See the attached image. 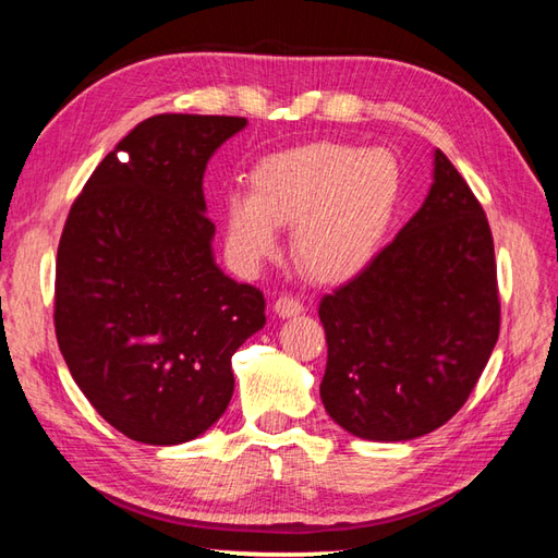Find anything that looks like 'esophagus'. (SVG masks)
Returning <instances> with one entry per match:
<instances>
[{
	"label": "esophagus",
	"mask_w": 558,
	"mask_h": 558,
	"mask_svg": "<svg viewBox=\"0 0 558 558\" xmlns=\"http://www.w3.org/2000/svg\"><path fill=\"white\" fill-rule=\"evenodd\" d=\"M272 310H276L280 316H294L302 312V302L298 298H292V294H280L276 304H272Z\"/></svg>",
	"instance_id": "34e87169"
}]
</instances>
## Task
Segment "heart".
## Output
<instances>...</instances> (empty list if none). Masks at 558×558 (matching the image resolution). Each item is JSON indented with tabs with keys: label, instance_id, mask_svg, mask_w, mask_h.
I'll return each mask as SVG.
<instances>
[{
	"label": "heart",
	"instance_id": "obj_1",
	"mask_svg": "<svg viewBox=\"0 0 558 558\" xmlns=\"http://www.w3.org/2000/svg\"><path fill=\"white\" fill-rule=\"evenodd\" d=\"M254 191L225 201V246L236 270L256 272L278 251L280 225L310 276L338 282L369 266L399 213L403 177L387 149L310 142L254 169Z\"/></svg>",
	"mask_w": 558,
	"mask_h": 558
}]
</instances>
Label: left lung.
Here are the masks:
<instances>
[{
	"label": "left lung",
	"instance_id": "1",
	"mask_svg": "<svg viewBox=\"0 0 558 558\" xmlns=\"http://www.w3.org/2000/svg\"><path fill=\"white\" fill-rule=\"evenodd\" d=\"M421 210L353 280L324 294L322 401L365 440L433 433L472 395L500 331L494 236L462 173L435 151Z\"/></svg>",
	"mask_w": 558,
	"mask_h": 558
}]
</instances>
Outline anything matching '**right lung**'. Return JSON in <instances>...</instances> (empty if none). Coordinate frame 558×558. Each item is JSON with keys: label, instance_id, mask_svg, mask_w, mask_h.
I'll return each instance as SVG.
<instances>
[{"label": "right lung", "instance_id": "right-lung-1", "mask_svg": "<svg viewBox=\"0 0 558 558\" xmlns=\"http://www.w3.org/2000/svg\"><path fill=\"white\" fill-rule=\"evenodd\" d=\"M246 125L161 113L130 130L76 195L54 270V336L98 416L147 445L198 438L234 391L232 355L264 292L215 266L203 173Z\"/></svg>", "mask_w": 558, "mask_h": 558}]
</instances>
